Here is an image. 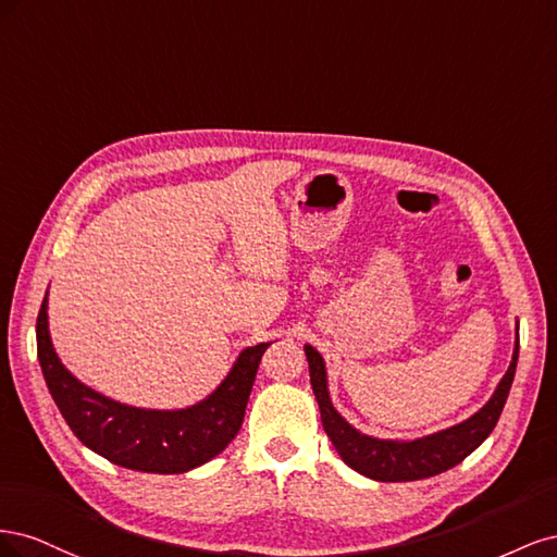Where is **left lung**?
I'll return each instance as SVG.
<instances>
[{
  "mask_svg": "<svg viewBox=\"0 0 557 557\" xmlns=\"http://www.w3.org/2000/svg\"><path fill=\"white\" fill-rule=\"evenodd\" d=\"M305 350L309 360L311 387L320 407V420H323V428L336 453L342 455V460L350 469L360 471L362 476L395 483L442 474V471L460 465L471 450H476L487 440V434L497 425L499 413L504 409V404H507L511 391L518 362V336L507 374L502 376L497 391L487 399L485 407L479 409L471 418H467L465 423L423 436V440L416 442L374 440V436L360 434L356 428H350L346 420L336 413L330 401L327 372L323 358H320V352L313 346H305Z\"/></svg>",
  "mask_w": 557,
  "mask_h": 557,
  "instance_id": "obj_1",
  "label": "left lung"
}]
</instances>
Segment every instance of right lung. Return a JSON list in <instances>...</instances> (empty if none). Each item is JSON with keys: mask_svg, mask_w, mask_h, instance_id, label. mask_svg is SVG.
Returning <instances> with one entry per match:
<instances>
[{"mask_svg": "<svg viewBox=\"0 0 557 557\" xmlns=\"http://www.w3.org/2000/svg\"><path fill=\"white\" fill-rule=\"evenodd\" d=\"M48 299L37 318V356L46 385L78 440L113 465L148 474H183L209 462L237 436L258 364L269 344L246 348L227 379L188 409H137L95 393L66 372L48 334Z\"/></svg>", "mask_w": 557, "mask_h": 557, "instance_id": "right-lung-1", "label": "right lung"}]
</instances>
